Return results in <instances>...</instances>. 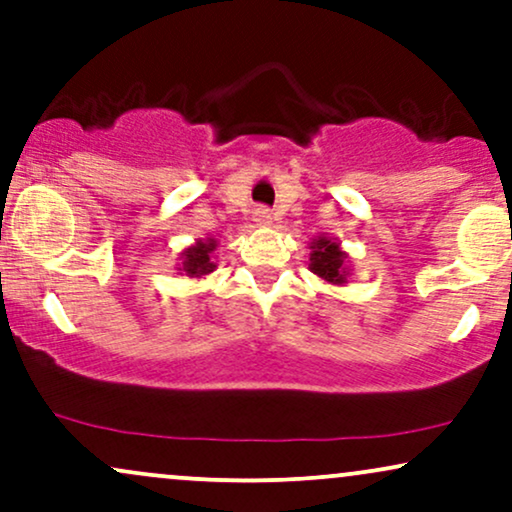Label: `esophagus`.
<instances>
[{
    "label": "esophagus",
    "mask_w": 512,
    "mask_h": 512,
    "mask_svg": "<svg viewBox=\"0 0 512 512\" xmlns=\"http://www.w3.org/2000/svg\"><path fill=\"white\" fill-rule=\"evenodd\" d=\"M254 220L258 222V225H270V222H273V210L266 206H258L254 210Z\"/></svg>",
    "instance_id": "obj_1"
}]
</instances>
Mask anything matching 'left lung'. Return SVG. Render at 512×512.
<instances>
[{
  "instance_id": "obj_1",
  "label": "left lung",
  "mask_w": 512,
  "mask_h": 512,
  "mask_svg": "<svg viewBox=\"0 0 512 512\" xmlns=\"http://www.w3.org/2000/svg\"><path fill=\"white\" fill-rule=\"evenodd\" d=\"M314 254H311V270L318 275V278L328 282H345V268H342V261H345V254L340 251V246L330 239L321 237L314 242Z\"/></svg>"
}]
</instances>
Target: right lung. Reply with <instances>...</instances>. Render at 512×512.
I'll list each match as a JSON object with an SVG mask.
<instances>
[{
  "label": "right lung",
  "instance_id": "right-lung-1",
  "mask_svg": "<svg viewBox=\"0 0 512 512\" xmlns=\"http://www.w3.org/2000/svg\"><path fill=\"white\" fill-rule=\"evenodd\" d=\"M215 242L208 239V242H198L196 246H191L189 251H184V270L189 275H206L213 270L215 266L210 263V254H213Z\"/></svg>",
  "mask_w": 512,
  "mask_h": 512
}]
</instances>
